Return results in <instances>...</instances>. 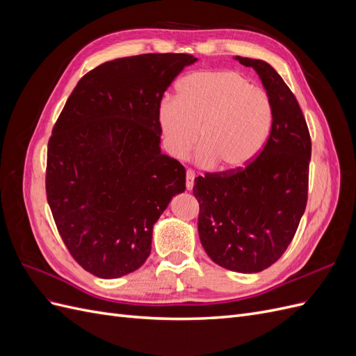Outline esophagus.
I'll return each instance as SVG.
<instances>
[{"label": "esophagus", "instance_id": "34e87169", "mask_svg": "<svg viewBox=\"0 0 356 356\" xmlns=\"http://www.w3.org/2000/svg\"><path fill=\"white\" fill-rule=\"evenodd\" d=\"M195 172H193L191 169H187L186 172V187L187 190H193V186H195Z\"/></svg>", "mask_w": 356, "mask_h": 356}]
</instances>
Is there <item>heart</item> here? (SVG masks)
<instances>
[{
  "mask_svg": "<svg viewBox=\"0 0 356 356\" xmlns=\"http://www.w3.org/2000/svg\"><path fill=\"white\" fill-rule=\"evenodd\" d=\"M157 122L174 157H186L200 132L199 165L239 170L264 147L273 106L267 92L238 71H199L178 83L177 101L159 104Z\"/></svg>",
  "mask_w": 356,
  "mask_h": 356,
  "instance_id": "1",
  "label": "heart"
}]
</instances>
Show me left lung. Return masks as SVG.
<instances>
[{"label":"left lung","mask_w":356,"mask_h":356,"mask_svg":"<svg viewBox=\"0 0 356 356\" xmlns=\"http://www.w3.org/2000/svg\"><path fill=\"white\" fill-rule=\"evenodd\" d=\"M260 77L273 106L261 153L239 170L195 179L203 250L218 266L258 273L276 263L293 241L307 203L312 143L293 92L272 65L236 56Z\"/></svg>","instance_id":"1"}]
</instances>
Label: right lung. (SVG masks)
<instances>
[{"instance_id":"right-lung-1","label":"right lung","mask_w":356,"mask_h":356,"mask_svg":"<svg viewBox=\"0 0 356 356\" xmlns=\"http://www.w3.org/2000/svg\"><path fill=\"white\" fill-rule=\"evenodd\" d=\"M196 60L147 53L105 62L81 77L53 127L47 202L70 254L95 276L141 267L156 221L186 190L184 166L161 153L157 108Z\"/></svg>"}]
</instances>
